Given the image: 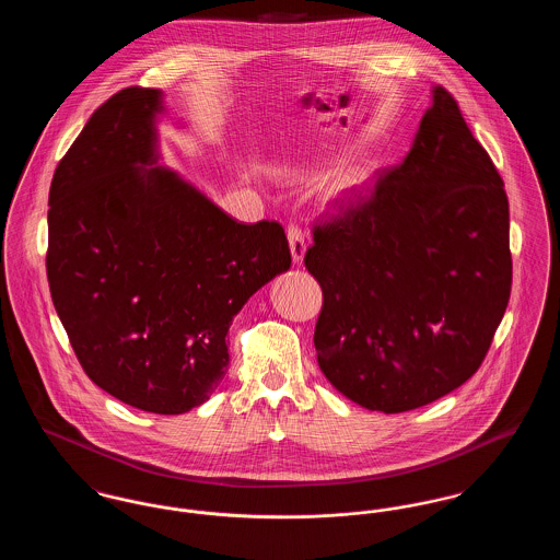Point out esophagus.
<instances>
[{"instance_id": "34e87169", "label": "esophagus", "mask_w": 560, "mask_h": 560, "mask_svg": "<svg viewBox=\"0 0 560 560\" xmlns=\"http://www.w3.org/2000/svg\"><path fill=\"white\" fill-rule=\"evenodd\" d=\"M288 241H290L293 262H302L304 252H306V240H304V233L298 224H288Z\"/></svg>"}]
</instances>
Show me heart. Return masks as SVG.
I'll return each mask as SVG.
<instances>
[{"instance_id":"heart-1","label":"heart","mask_w":560,"mask_h":560,"mask_svg":"<svg viewBox=\"0 0 560 560\" xmlns=\"http://www.w3.org/2000/svg\"><path fill=\"white\" fill-rule=\"evenodd\" d=\"M354 183H357V180H348L347 187H352V185H354Z\"/></svg>"}]
</instances>
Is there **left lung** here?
I'll return each instance as SVG.
<instances>
[{"mask_svg":"<svg viewBox=\"0 0 560 560\" xmlns=\"http://www.w3.org/2000/svg\"><path fill=\"white\" fill-rule=\"evenodd\" d=\"M331 208L304 256L320 372L372 411L445 397L485 361L512 288L504 180L452 92L434 88L399 165Z\"/></svg>","mask_w":560,"mask_h":560,"instance_id":"8db88e82","label":"left lung"}]
</instances>
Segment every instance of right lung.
Returning <instances> with one entry per match:
<instances>
[{
	"mask_svg": "<svg viewBox=\"0 0 560 560\" xmlns=\"http://www.w3.org/2000/svg\"><path fill=\"white\" fill-rule=\"evenodd\" d=\"M161 94L130 85L92 113L50 185L46 270L85 375L136 409L210 399L241 306L292 265L279 222L241 224L155 163Z\"/></svg>",
	"mask_w": 560,
	"mask_h": 560,
	"instance_id": "right-lung-1",
	"label": "right lung"
}]
</instances>
